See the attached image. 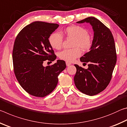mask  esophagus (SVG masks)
<instances>
[{"instance_id":"esophagus-1","label":"esophagus","mask_w":127,"mask_h":127,"mask_svg":"<svg viewBox=\"0 0 127 127\" xmlns=\"http://www.w3.org/2000/svg\"><path fill=\"white\" fill-rule=\"evenodd\" d=\"M71 63H69V62H66V66H69L70 65H71Z\"/></svg>"}]
</instances>
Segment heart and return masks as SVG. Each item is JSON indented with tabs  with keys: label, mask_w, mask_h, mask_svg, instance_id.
<instances>
[{
	"label": "heart",
	"mask_w": 127,
	"mask_h": 127,
	"mask_svg": "<svg viewBox=\"0 0 127 127\" xmlns=\"http://www.w3.org/2000/svg\"><path fill=\"white\" fill-rule=\"evenodd\" d=\"M64 33L66 37L73 39L72 46L73 49H65L59 53V57L62 60L68 62L74 61L81 55V49L89 50L92 45V38L85 28L79 26L73 25L65 28ZM49 42L53 48L59 50L63 42V36L59 32H55L50 36Z\"/></svg>",
	"instance_id": "1"
}]
</instances>
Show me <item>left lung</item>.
<instances>
[{"mask_svg": "<svg viewBox=\"0 0 127 127\" xmlns=\"http://www.w3.org/2000/svg\"><path fill=\"white\" fill-rule=\"evenodd\" d=\"M85 22L92 26L94 32L90 51L80 58L81 62L89 63V67L86 69L75 64L77 72L74 81L81 92L93 96L104 90L110 83L117 62V53L113 36L106 26L93 17L77 22Z\"/></svg>", "mask_w": 127, "mask_h": 127, "instance_id": "obj_1", "label": "left lung"}]
</instances>
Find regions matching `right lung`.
I'll list each match as a JSON object with an SVG mask.
<instances>
[{"label":"right lung","instance_id":"obj_1","mask_svg":"<svg viewBox=\"0 0 127 127\" xmlns=\"http://www.w3.org/2000/svg\"><path fill=\"white\" fill-rule=\"evenodd\" d=\"M59 26L36 21L23 28L15 40L12 54L15 76L21 87L36 97L50 94L58 84L59 74L66 68L62 60L43 65L46 61L51 62L57 58L49 38Z\"/></svg>","mask_w":127,"mask_h":127}]
</instances>
